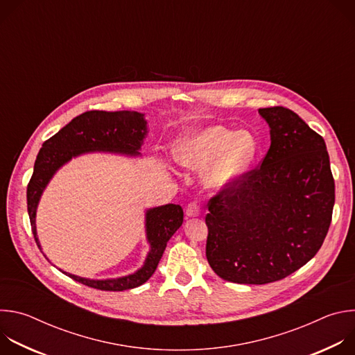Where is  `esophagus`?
Here are the masks:
<instances>
[{"mask_svg":"<svg viewBox=\"0 0 355 355\" xmlns=\"http://www.w3.org/2000/svg\"><path fill=\"white\" fill-rule=\"evenodd\" d=\"M185 215L188 218H196V216L200 215V209H199L198 202H191V204H188V207L185 209Z\"/></svg>","mask_w":355,"mask_h":355,"instance_id":"34e87169","label":"esophagus"}]
</instances>
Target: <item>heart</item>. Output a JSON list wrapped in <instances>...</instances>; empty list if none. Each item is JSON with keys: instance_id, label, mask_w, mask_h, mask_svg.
<instances>
[{"instance_id": "1", "label": "heart", "mask_w": 355, "mask_h": 355, "mask_svg": "<svg viewBox=\"0 0 355 355\" xmlns=\"http://www.w3.org/2000/svg\"><path fill=\"white\" fill-rule=\"evenodd\" d=\"M257 153V141L248 132H236L220 125L196 126L181 133L173 146V157L188 170H202L204 181L222 188L240 178Z\"/></svg>"}]
</instances>
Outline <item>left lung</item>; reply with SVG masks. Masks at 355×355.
Segmentation results:
<instances>
[{"label":"left lung","instance_id":"left-lung-1","mask_svg":"<svg viewBox=\"0 0 355 355\" xmlns=\"http://www.w3.org/2000/svg\"><path fill=\"white\" fill-rule=\"evenodd\" d=\"M271 146L261 166L209 200L207 259L225 281L263 285L315 257L334 207L326 143L284 107L259 110Z\"/></svg>","mask_w":355,"mask_h":355}]
</instances>
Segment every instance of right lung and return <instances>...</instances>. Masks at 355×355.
Wrapping results in <instances>:
<instances>
[{"mask_svg": "<svg viewBox=\"0 0 355 355\" xmlns=\"http://www.w3.org/2000/svg\"><path fill=\"white\" fill-rule=\"evenodd\" d=\"M147 132L148 128L144 114L135 111H89L74 118L42 144L26 191L31 226L40 250L42 245L36 232V211L42 193L53 175L73 159L88 153H96V151L126 157H140V148ZM182 220V208L175 204H167L146 211L144 229L150 250L143 266L133 274L118 278L92 279L63 270L60 271L77 282L101 291H126L140 286L155 274L167 241L181 227Z\"/></svg>", "mask_w": 355, "mask_h": 355, "instance_id": "add662e5", "label": "right lung"}]
</instances>
